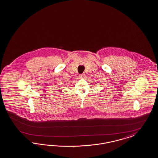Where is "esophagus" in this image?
I'll return each mask as SVG.
<instances>
[{
  "label": "esophagus",
  "mask_w": 158,
  "mask_h": 158,
  "mask_svg": "<svg viewBox=\"0 0 158 158\" xmlns=\"http://www.w3.org/2000/svg\"><path fill=\"white\" fill-rule=\"evenodd\" d=\"M80 77L81 78H84L85 77V74H83L80 75Z\"/></svg>",
  "instance_id": "obj_1"
}]
</instances>
